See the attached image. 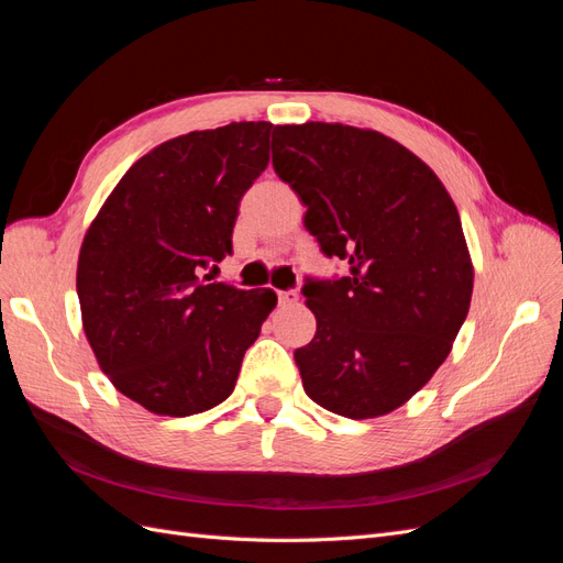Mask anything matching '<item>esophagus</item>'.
Returning <instances> with one entry per match:
<instances>
[{"instance_id": "esophagus-1", "label": "esophagus", "mask_w": 563, "mask_h": 563, "mask_svg": "<svg viewBox=\"0 0 563 563\" xmlns=\"http://www.w3.org/2000/svg\"><path fill=\"white\" fill-rule=\"evenodd\" d=\"M277 300L279 305H294L298 300L296 291H277Z\"/></svg>"}]
</instances>
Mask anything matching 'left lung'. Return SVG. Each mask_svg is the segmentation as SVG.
<instances>
[{
	"instance_id": "1",
	"label": "left lung",
	"mask_w": 563,
	"mask_h": 563,
	"mask_svg": "<svg viewBox=\"0 0 563 563\" xmlns=\"http://www.w3.org/2000/svg\"><path fill=\"white\" fill-rule=\"evenodd\" d=\"M272 166L308 207L321 253L350 267L302 284L317 317L294 352L305 391L352 420L395 411L444 364L470 310L474 269L451 195L411 150L345 124L275 126Z\"/></svg>"
}]
</instances>
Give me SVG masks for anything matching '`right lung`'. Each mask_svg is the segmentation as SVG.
<instances>
[{"label": "right lung", "instance_id": "right-lung-1", "mask_svg": "<svg viewBox=\"0 0 563 563\" xmlns=\"http://www.w3.org/2000/svg\"><path fill=\"white\" fill-rule=\"evenodd\" d=\"M272 131L232 122L162 143L117 183L84 236V333L112 385L152 413L185 418L223 404L277 305L272 288L199 277L232 253Z\"/></svg>", "mask_w": 563, "mask_h": 563}]
</instances>
